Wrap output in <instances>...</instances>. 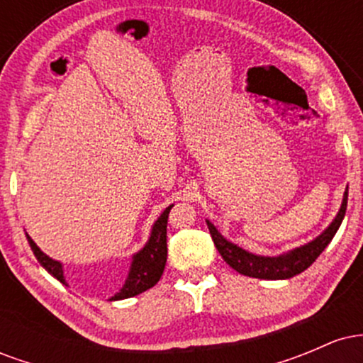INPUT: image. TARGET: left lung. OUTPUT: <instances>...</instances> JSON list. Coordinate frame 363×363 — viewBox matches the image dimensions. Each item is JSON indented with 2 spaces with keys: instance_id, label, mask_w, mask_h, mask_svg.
I'll return each instance as SVG.
<instances>
[{
  "instance_id": "left-lung-1",
  "label": "left lung",
  "mask_w": 363,
  "mask_h": 363,
  "mask_svg": "<svg viewBox=\"0 0 363 363\" xmlns=\"http://www.w3.org/2000/svg\"><path fill=\"white\" fill-rule=\"evenodd\" d=\"M347 203L348 187L343 194V201H341L338 215L329 223L326 230L315 237L314 240H311V242L291 249V251L285 254H280V256H257V254L245 251V249L225 239L210 220H206V225L210 228L211 239H213L218 252L222 254L225 262L230 268H234L237 273L244 274V277L261 278V280H286V278L306 272L312 262L318 259L319 254L328 247V244L331 242V239L338 232L341 222H343L345 213H347Z\"/></svg>"
}]
</instances>
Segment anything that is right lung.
<instances>
[{
	"label": "right lung",
	"instance_id": "right-lung-1",
	"mask_svg": "<svg viewBox=\"0 0 363 363\" xmlns=\"http://www.w3.org/2000/svg\"><path fill=\"white\" fill-rule=\"evenodd\" d=\"M174 205L167 206L164 213L158 216V220L153 223L152 234H150L148 242L133 256L131 266H129V273L126 281H124L123 289H121L114 297L109 301H123V298L135 297V295L141 294V291L152 289L160 280L162 273H164L165 262H167V218L170 213V208ZM27 240L30 244V249L34 251L37 261L49 274H52L56 280H60L62 285H66L65 274H62V264L60 261L52 259L48 254H44L37 247V244L30 239L27 234Z\"/></svg>",
	"mask_w": 363,
	"mask_h": 363
}]
</instances>
